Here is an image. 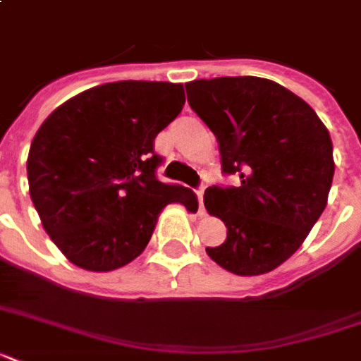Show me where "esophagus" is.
<instances>
[{
    "instance_id": "obj_1",
    "label": "esophagus",
    "mask_w": 361,
    "mask_h": 361,
    "mask_svg": "<svg viewBox=\"0 0 361 361\" xmlns=\"http://www.w3.org/2000/svg\"><path fill=\"white\" fill-rule=\"evenodd\" d=\"M208 187V178H202V183H200V187H198V206H200V214H206V209H204V189Z\"/></svg>"
}]
</instances>
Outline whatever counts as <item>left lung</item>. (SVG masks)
I'll use <instances>...</instances> for the list:
<instances>
[{
    "instance_id": "1",
    "label": "left lung",
    "mask_w": 361,
    "mask_h": 361,
    "mask_svg": "<svg viewBox=\"0 0 361 361\" xmlns=\"http://www.w3.org/2000/svg\"><path fill=\"white\" fill-rule=\"evenodd\" d=\"M187 101L217 136L223 174L238 187H208L204 206L226 225L206 252L236 275L268 274L307 238L326 208L334 147L303 99L258 76L185 84Z\"/></svg>"
}]
</instances>
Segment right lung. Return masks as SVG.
I'll list each match as a JSON object with an SVG mask.
<instances>
[{
  "mask_svg": "<svg viewBox=\"0 0 361 361\" xmlns=\"http://www.w3.org/2000/svg\"><path fill=\"white\" fill-rule=\"evenodd\" d=\"M185 104L181 84L121 80L54 110L27 155V181L48 236L78 268L110 271L135 260L166 204L197 195L157 180L155 136Z\"/></svg>",
  "mask_w": 361,
  "mask_h": 361,
  "instance_id": "obj_1",
  "label": "right lung"
}]
</instances>
